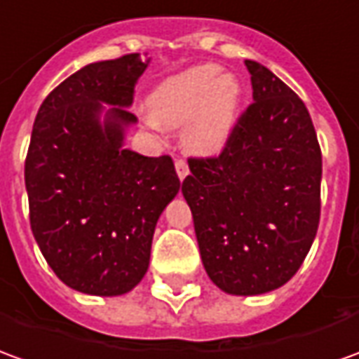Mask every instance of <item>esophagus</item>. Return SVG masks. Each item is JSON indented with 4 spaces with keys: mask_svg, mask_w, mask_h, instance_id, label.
I'll list each match as a JSON object with an SVG mask.
<instances>
[{
    "mask_svg": "<svg viewBox=\"0 0 359 359\" xmlns=\"http://www.w3.org/2000/svg\"><path fill=\"white\" fill-rule=\"evenodd\" d=\"M175 169H177V175H179V179L182 180L188 175V163L184 159H177L175 161Z\"/></svg>",
    "mask_w": 359,
    "mask_h": 359,
    "instance_id": "obj_1",
    "label": "esophagus"
}]
</instances>
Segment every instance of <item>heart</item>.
<instances>
[{"instance_id": "obj_1", "label": "heart", "mask_w": 359, "mask_h": 359, "mask_svg": "<svg viewBox=\"0 0 359 359\" xmlns=\"http://www.w3.org/2000/svg\"><path fill=\"white\" fill-rule=\"evenodd\" d=\"M147 102L154 118L165 126L177 128L189 122L184 142L190 149L217 154L237 122L241 83L235 75H219V67L214 64H202L161 81Z\"/></svg>"}]
</instances>
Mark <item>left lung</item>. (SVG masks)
Returning a JSON list of instances; mask_svg holds the SVG:
<instances>
[{"label": "left lung", "mask_w": 359, "mask_h": 359, "mask_svg": "<svg viewBox=\"0 0 359 359\" xmlns=\"http://www.w3.org/2000/svg\"><path fill=\"white\" fill-rule=\"evenodd\" d=\"M252 99L222 154L188 157L182 194L219 290L258 295L299 270L320 219L323 157L309 110L268 67L245 60Z\"/></svg>", "instance_id": "8db88e82"}]
</instances>
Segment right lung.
Wrapping results in <instances>:
<instances>
[{"label":"right lung","instance_id":"1","mask_svg":"<svg viewBox=\"0 0 359 359\" xmlns=\"http://www.w3.org/2000/svg\"><path fill=\"white\" fill-rule=\"evenodd\" d=\"M147 62L137 54L81 67L40 104L25 159L34 239L54 274L91 295H120L149 266L155 223L180 180L169 155L122 149ZM114 104L105 126L100 102Z\"/></svg>","mask_w":359,"mask_h":359}]
</instances>
